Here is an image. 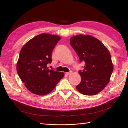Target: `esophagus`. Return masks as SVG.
<instances>
[{"label": "esophagus", "mask_w": 128, "mask_h": 128, "mask_svg": "<svg viewBox=\"0 0 128 128\" xmlns=\"http://www.w3.org/2000/svg\"><path fill=\"white\" fill-rule=\"evenodd\" d=\"M72 71H70L69 72H66V75H70V74H72Z\"/></svg>", "instance_id": "esophagus-1"}]
</instances>
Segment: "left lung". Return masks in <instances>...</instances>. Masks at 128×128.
I'll return each instance as SVG.
<instances>
[{
	"instance_id": "1",
	"label": "left lung",
	"mask_w": 128,
	"mask_h": 128,
	"mask_svg": "<svg viewBox=\"0 0 128 128\" xmlns=\"http://www.w3.org/2000/svg\"><path fill=\"white\" fill-rule=\"evenodd\" d=\"M70 42L80 62H84L83 70L79 71L81 81L76 88L84 95L98 94L108 84L113 71L110 52L100 41L90 35L74 36Z\"/></svg>"
}]
</instances>
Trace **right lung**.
Returning <instances> with one entry per match:
<instances>
[{
	"label": "right lung",
	"mask_w": 128,
	"mask_h": 128,
	"mask_svg": "<svg viewBox=\"0 0 128 128\" xmlns=\"http://www.w3.org/2000/svg\"><path fill=\"white\" fill-rule=\"evenodd\" d=\"M60 37L41 34L23 46L17 64V71L25 87L33 94H49L64 76L47 67L52 62V54Z\"/></svg>",
	"instance_id": "1"
}]
</instances>
